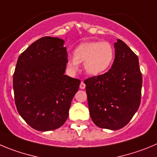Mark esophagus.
I'll return each mask as SVG.
<instances>
[{"mask_svg":"<svg viewBox=\"0 0 157 157\" xmlns=\"http://www.w3.org/2000/svg\"><path fill=\"white\" fill-rule=\"evenodd\" d=\"M79 87H80V89H81V90H84V89L86 88V85H85V83L83 82H81Z\"/></svg>","mask_w":157,"mask_h":157,"instance_id":"34e87169","label":"esophagus"}]
</instances>
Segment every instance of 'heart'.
<instances>
[{
	"label": "heart",
	"instance_id": "obj_1",
	"mask_svg": "<svg viewBox=\"0 0 157 157\" xmlns=\"http://www.w3.org/2000/svg\"><path fill=\"white\" fill-rule=\"evenodd\" d=\"M113 57V47L107 41L87 42L76 47L73 57L67 59V66L70 71L75 72L78 69V64L84 62L86 73L97 75L110 67Z\"/></svg>",
	"mask_w": 157,
	"mask_h": 157
}]
</instances>
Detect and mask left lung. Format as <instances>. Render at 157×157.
Here are the masks:
<instances>
[{"instance_id":"8db88e82","label":"left lung","mask_w":157,"mask_h":157,"mask_svg":"<svg viewBox=\"0 0 157 157\" xmlns=\"http://www.w3.org/2000/svg\"><path fill=\"white\" fill-rule=\"evenodd\" d=\"M107 72L84 81L90 117L96 126L117 130L128 124L141 103L142 77L139 58L121 40Z\"/></svg>"}]
</instances>
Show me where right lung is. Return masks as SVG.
Here are the masks:
<instances>
[{
	"instance_id": "add662e5",
	"label": "right lung",
	"mask_w": 157,
	"mask_h": 157,
	"mask_svg": "<svg viewBox=\"0 0 157 157\" xmlns=\"http://www.w3.org/2000/svg\"><path fill=\"white\" fill-rule=\"evenodd\" d=\"M64 43L57 37H42L17 61L13 75L15 105L20 116L36 130L61 127L79 88V79L64 75L67 54Z\"/></svg>"
}]
</instances>
